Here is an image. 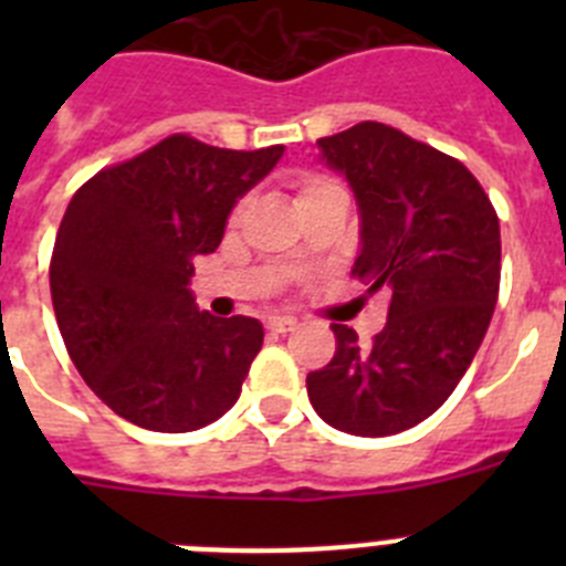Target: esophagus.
I'll list each match as a JSON object with an SVG mask.
<instances>
[{
    "instance_id": "esophagus-1",
    "label": "esophagus",
    "mask_w": 566,
    "mask_h": 566,
    "mask_svg": "<svg viewBox=\"0 0 566 566\" xmlns=\"http://www.w3.org/2000/svg\"><path fill=\"white\" fill-rule=\"evenodd\" d=\"M294 326H297V319H292V317H269L266 319V328L274 334L294 332Z\"/></svg>"
}]
</instances>
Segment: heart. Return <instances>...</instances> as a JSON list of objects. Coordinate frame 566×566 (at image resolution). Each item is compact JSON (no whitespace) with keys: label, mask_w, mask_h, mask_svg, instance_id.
I'll use <instances>...</instances> for the list:
<instances>
[{"label":"heart","mask_w":566,"mask_h":566,"mask_svg":"<svg viewBox=\"0 0 566 566\" xmlns=\"http://www.w3.org/2000/svg\"><path fill=\"white\" fill-rule=\"evenodd\" d=\"M339 198L345 201V192L337 187V184L328 181V178H306L297 189V207H308V203H319V201H339ZM243 209H247V203H238V207H234V214H232L234 221L243 214Z\"/></svg>","instance_id":"1"}]
</instances>
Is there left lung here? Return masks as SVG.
Listing matches in <instances>:
<instances>
[{
  "label": "left lung",
  "mask_w": 566,
  "mask_h": 566,
  "mask_svg": "<svg viewBox=\"0 0 566 566\" xmlns=\"http://www.w3.org/2000/svg\"><path fill=\"white\" fill-rule=\"evenodd\" d=\"M317 149L357 201L352 274L391 300L371 345L334 323L337 352L306 377L308 399L337 431L391 437L431 417L476 357L499 297V218L464 164L394 127L354 124Z\"/></svg>",
  "instance_id": "obj_1"
}]
</instances>
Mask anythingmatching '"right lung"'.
<instances>
[{
	"label": "right lung",
	"mask_w": 566,
	"mask_h": 566,
	"mask_svg": "<svg viewBox=\"0 0 566 566\" xmlns=\"http://www.w3.org/2000/svg\"><path fill=\"white\" fill-rule=\"evenodd\" d=\"M280 158V144L238 153L169 135L73 195L50 260L56 323L84 382L127 422L187 433L238 402L263 326L201 312L192 260L221 247L234 203Z\"/></svg>",
	"instance_id": "1"
}]
</instances>
